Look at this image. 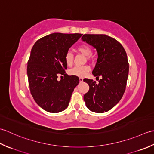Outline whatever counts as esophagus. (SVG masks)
<instances>
[{"mask_svg": "<svg viewBox=\"0 0 154 154\" xmlns=\"http://www.w3.org/2000/svg\"><path fill=\"white\" fill-rule=\"evenodd\" d=\"M79 80H80V82H83V78L80 77L79 78Z\"/></svg>", "mask_w": 154, "mask_h": 154, "instance_id": "34e87169", "label": "esophagus"}]
</instances>
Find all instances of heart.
Listing matches in <instances>:
<instances>
[{"label": "heart", "instance_id": "b5f03b06", "mask_svg": "<svg viewBox=\"0 0 154 154\" xmlns=\"http://www.w3.org/2000/svg\"><path fill=\"white\" fill-rule=\"evenodd\" d=\"M77 51L79 52L81 54L84 56H87V59L90 60L91 55L92 54V50L91 47L87 45H82L78 47ZM65 62L68 66H71L74 62V54L71 52L68 51L65 54ZM90 70L89 66L84 65L82 66H75L72 68L69 71L70 74L72 76H76L78 77H84Z\"/></svg>", "mask_w": 154, "mask_h": 154}]
</instances>
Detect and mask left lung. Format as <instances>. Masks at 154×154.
Returning <instances> with one entry per match:
<instances>
[{"label": "left lung", "mask_w": 154, "mask_h": 154, "mask_svg": "<svg viewBox=\"0 0 154 154\" xmlns=\"http://www.w3.org/2000/svg\"><path fill=\"white\" fill-rule=\"evenodd\" d=\"M82 40L96 49L98 58L92 74L96 79L102 77L98 84L84 78L90 87L84 102L92 112H108L120 102L125 90L129 72L126 52L120 42L106 34H84Z\"/></svg>", "instance_id": "1"}]
</instances>
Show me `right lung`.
Returning a JSON list of instances; mask_svg holds the SVG:
<instances>
[{
    "label": "right lung",
    "instance_id": "1",
    "mask_svg": "<svg viewBox=\"0 0 154 154\" xmlns=\"http://www.w3.org/2000/svg\"><path fill=\"white\" fill-rule=\"evenodd\" d=\"M82 34L52 33L34 44L28 61L27 75L34 101L45 110L60 112L68 107L79 78L68 76L65 54ZM58 75L64 79L57 80Z\"/></svg>",
    "mask_w": 154,
    "mask_h": 154
}]
</instances>
